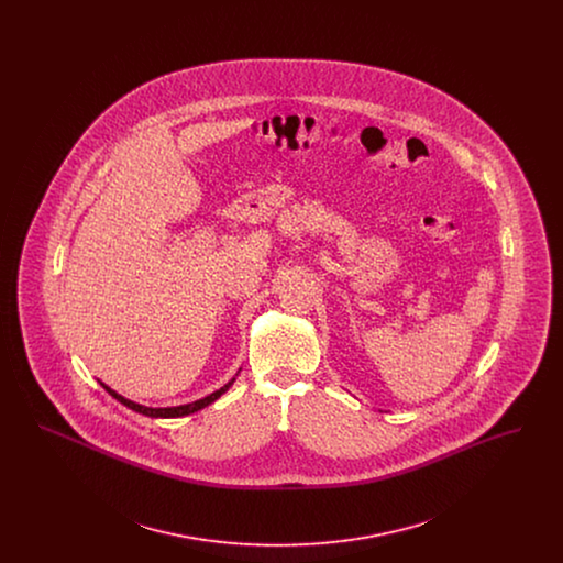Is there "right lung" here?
I'll return each instance as SVG.
<instances>
[{
	"instance_id": "add662e5",
	"label": "right lung",
	"mask_w": 563,
	"mask_h": 563,
	"mask_svg": "<svg viewBox=\"0 0 563 563\" xmlns=\"http://www.w3.org/2000/svg\"><path fill=\"white\" fill-rule=\"evenodd\" d=\"M234 384V377L225 384V386H221L219 390H214L213 395H209V397H205V399H200V401L188 402V405H179V407H145V405H139V402L129 401V399H124L122 395H118V393H113L111 388H108L106 384H101L106 390H108L111 397H115L118 401L122 402V405H126L129 409H133V411H139V413H143V416H150V418H181V416H189V413H194V411H198V409H202V407H207V405H211V402L217 401L230 386Z\"/></svg>"
}]
</instances>
